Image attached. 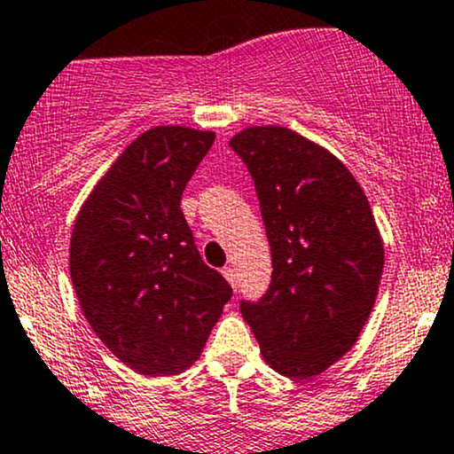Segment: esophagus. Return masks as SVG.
I'll list each match as a JSON object with an SVG mask.
<instances>
[{"label": "esophagus", "mask_w": 454, "mask_h": 454, "mask_svg": "<svg viewBox=\"0 0 454 454\" xmlns=\"http://www.w3.org/2000/svg\"><path fill=\"white\" fill-rule=\"evenodd\" d=\"M222 273H223V278H226V280L231 282V286L237 291V273H235V269H232V267H223Z\"/></svg>", "instance_id": "esophagus-1"}]
</instances>
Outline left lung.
Here are the masks:
<instances>
[{
  "mask_svg": "<svg viewBox=\"0 0 454 454\" xmlns=\"http://www.w3.org/2000/svg\"><path fill=\"white\" fill-rule=\"evenodd\" d=\"M250 170L271 247V284L241 315L265 362L293 380L321 375L356 345L375 306L383 243L353 174L286 127L231 139Z\"/></svg>",
  "mask_w": 454,
  "mask_h": 454,
  "instance_id": "8db88e82",
  "label": "left lung"
}]
</instances>
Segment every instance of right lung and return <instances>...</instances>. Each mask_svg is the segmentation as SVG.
Instances as JSON below:
<instances>
[{
  "label": "right lung",
  "instance_id": "right-lung-1",
  "mask_svg": "<svg viewBox=\"0 0 454 454\" xmlns=\"http://www.w3.org/2000/svg\"><path fill=\"white\" fill-rule=\"evenodd\" d=\"M213 131L154 127L97 183L73 226L71 280L83 317L109 351L148 377L200 357L232 297L204 265L181 198Z\"/></svg>",
  "mask_w": 454,
  "mask_h": 454
}]
</instances>
